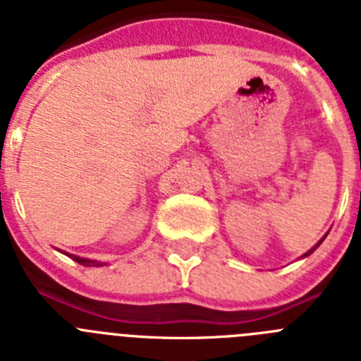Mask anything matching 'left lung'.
Masks as SVG:
<instances>
[{
    "label": "left lung",
    "instance_id": "1",
    "mask_svg": "<svg viewBox=\"0 0 361 361\" xmlns=\"http://www.w3.org/2000/svg\"><path fill=\"white\" fill-rule=\"evenodd\" d=\"M325 237H327V235H325ZM325 237H324V238H325ZM324 238H322V240H320V242H318V244H317V245H314V247H311V250H309V251H307V253H305V255H304V257H309V255H311V253H312V251L317 250L318 245H320V244H322V242H324Z\"/></svg>",
    "mask_w": 361,
    "mask_h": 361
}]
</instances>
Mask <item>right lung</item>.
<instances>
[{
	"label": "right lung",
	"mask_w": 361,
	"mask_h": 361,
	"mask_svg": "<svg viewBox=\"0 0 361 361\" xmlns=\"http://www.w3.org/2000/svg\"><path fill=\"white\" fill-rule=\"evenodd\" d=\"M68 255V253H66ZM72 260H75L78 264H81V266H104V264L97 262V260H88V258H81V257H75V255H68Z\"/></svg>",
	"instance_id": "right-lung-1"
}]
</instances>
